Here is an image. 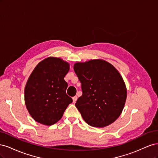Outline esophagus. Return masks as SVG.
Instances as JSON below:
<instances>
[{
  "label": "esophagus",
  "mask_w": 158,
  "mask_h": 158,
  "mask_svg": "<svg viewBox=\"0 0 158 158\" xmlns=\"http://www.w3.org/2000/svg\"><path fill=\"white\" fill-rule=\"evenodd\" d=\"M77 99H78V97L76 96V95H75V96H74L73 98V102L74 103H75L76 102V100H77Z\"/></svg>",
  "instance_id": "obj_1"
}]
</instances>
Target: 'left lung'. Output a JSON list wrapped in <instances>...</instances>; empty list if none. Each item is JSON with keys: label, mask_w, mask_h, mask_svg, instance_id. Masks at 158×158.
Masks as SVG:
<instances>
[{"label": "left lung", "mask_w": 158, "mask_h": 158, "mask_svg": "<svg viewBox=\"0 0 158 158\" xmlns=\"http://www.w3.org/2000/svg\"><path fill=\"white\" fill-rule=\"evenodd\" d=\"M74 70L82 90L75 106L85 122L102 128L115 121L123 111L127 95L118 71L102 59L76 63Z\"/></svg>", "instance_id": "obj_1"}]
</instances>
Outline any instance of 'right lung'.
I'll list each match as a JSON object with an SVG mask.
<instances>
[{"instance_id": "obj_1", "label": "right lung", "mask_w": 158, "mask_h": 158, "mask_svg": "<svg viewBox=\"0 0 158 158\" xmlns=\"http://www.w3.org/2000/svg\"><path fill=\"white\" fill-rule=\"evenodd\" d=\"M70 64L50 56L41 61L32 71L24 89L26 108L34 120L45 125L58 122L73 99L66 94L64 80Z\"/></svg>"}]
</instances>
